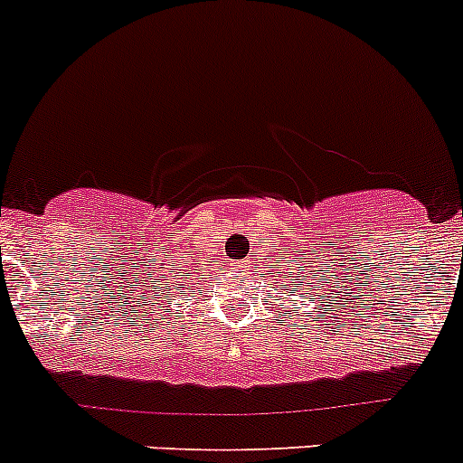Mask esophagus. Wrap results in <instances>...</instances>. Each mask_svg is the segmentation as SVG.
<instances>
[{
	"mask_svg": "<svg viewBox=\"0 0 463 463\" xmlns=\"http://www.w3.org/2000/svg\"><path fill=\"white\" fill-rule=\"evenodd\" d=\"M249 264H250V261L249 260H244V261H237V269H249Z\"/></svg>",
	"mask_w": 463,
	"mask_h": 463,
	"instance_id": "1",
	"label": "esophagus"
}]
</instances>
